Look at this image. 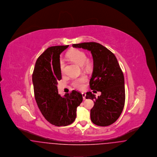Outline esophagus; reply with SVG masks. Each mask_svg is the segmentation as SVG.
Instances as JSON below:
<instances>
[{
    "label": "esophagus",
    "instance_id": "obj_1",
    "mask_svg": "<svg viewBox=\"0 0 157 157\" xmlns=\"http://www.w3.org/2000/svg\"><path fill=\"white\" fill-rule=\"evenodd\" d=\"M82 97H83V99H85V97H86V94H85V93H83V92H82Z\"/></svg>",
    "mask_w": 157,
    "mask_h": 157
}]
</instances>
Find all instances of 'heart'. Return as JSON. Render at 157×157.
Instances as JSON below:
<instances>
[{
	"mask_svg": "<svg viewBox=\"0 0 157 157\" xmlns=\"http://www.w3.org/2000/svg\"><path fill=\"white\" fill-rule=\"evenodd\" d=\"M67 57L72 62L82 66L86 70H90L92 67V61L87 58L86 54L82 50L78 49H72L67 53ZM60 70L62 74L65 72V62L62 60L60 61ZM87 81L86 76L82 75L81 77L72 81V85L78 90H82L84 88V83Z\"/></svg>",
	"mask_w": 157,
	"mask_h": 157,
	"instance_id": "obj_1",
	"label": "heart"
}]
</instances>
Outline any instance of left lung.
I'll return each mask as SVG.
<instances>
[{
  "mask_svg": "<svg viewBox=\"0 0 157 157\" xmlns=\"http://www.w3.org/2000/svg\"><path fill=\"white\" fill-rule=\"evenodd\" d=\"M72 46L87 49L92 53L94 69L90 87L100 91L101 95L97 98L91 92H86V98L94 101L90 120L98 126H109L120 117L125 101L124 77L117 59L111 51L97 42H84Z\"/></svg>",
  "mask_w": 157,
  "mask_h": 157,
  "instance_id": "left-lung-1",
  "label": "left lung"
}]
</instances>
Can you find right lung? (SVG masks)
Segmentation results:
<instances>
[{
  "mask_svg": "<svg viewBox=\"0 0 157 157\" xmlns=\"http://www.w3.org/2000/svg\"><path fill=\"white\" fill-rule=\"evenodd\" d=\"M69 45L48 48L37 58L32 74L34 95L39 109L45 119L57 127L71 124L76 117V108L82 102L81 93L73 90L61 97L58 81L62 79L60 54Z\"/></svg>",
  "mask_w": 157,
  "mask_h": 157,
  "instance_id": "add662e5",
  "label": "right lung"
}]
</instances>
